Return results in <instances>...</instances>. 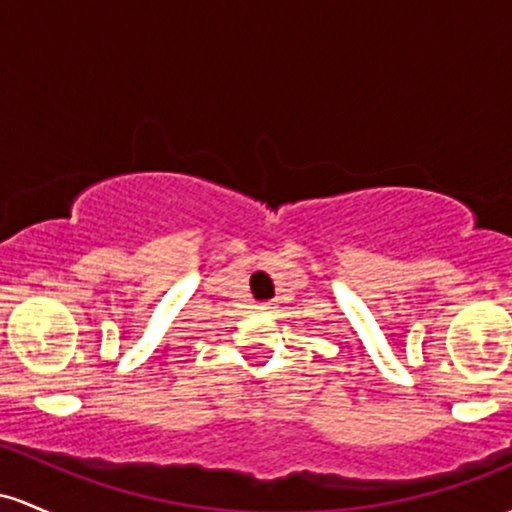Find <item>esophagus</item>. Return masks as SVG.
<instances>
[{"label": "esophagus", "instance_id": "esophagus-1", "mask_svg": "<svg viewBox=\"0 0 512 512\" xmlns=\"http://www.w3.org/2000/svg\"><path fill=\"white\" fill-rule=\"evenodd\" d=\"M256 309H258V312H271L273 304L271 302H261V304H256Z\"/></svg>", "mask_w": 512, "mask_h": 512}]
</instances>
